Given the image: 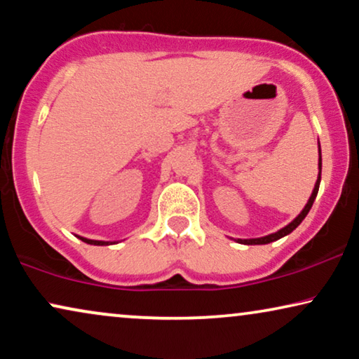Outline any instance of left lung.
<instances>
[{
    "instance_id": "obj_1",
    "label": "left lung",
    "mask_w": 359,
    "mask_h": 359,
    "mask_svg": "<svg viewBox=\"0 0 359 359\" xmlns=\"http://www.w3.org/2000/svg\"><path fill=\"white\" fill-rule=\"evenodd\" d=\"M320 171H322V156H320ZM318 184H320V173H318V180H317V183H316V188H313V193H312V196H311V199H309V203L306 204V208H304V209H302V212L299 214L297 217L294 219L291 224L286 225V227L281 229V230H278L276 233L266 235V237H262V238H250V240H237V242H238V243H245V245H264V243L274 242V240L281 238V237H284V235L291 233L292 230L296 229L297 225L301 224L304 219H306V215L309 214V210H311L312 204H313V201H316V198H317V193H318Z\"/></svg>"
}]
</instances>
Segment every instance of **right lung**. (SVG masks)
<instances>
[{
	"mask_svg": "<svg viewBox=\"0 0 359 359\" xmlns=\"http://www.w3.org/2000/svg\"><path fill=\"white\" fill-rule=\"evenodd\" d=\"M80 240H83V242H86V243H91V245H107V242H100V240H88L83 237H80Z\"/></svg>",
	"mask_w": 359,
	"mask_h": 359,
	"instance_id": "right-lung-1",
	"label": "right lung"
}]
</instances>
